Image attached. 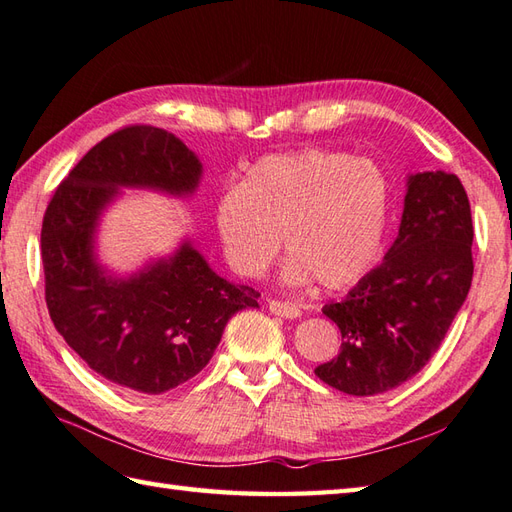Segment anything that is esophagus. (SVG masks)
<instances>
[{
	"label": "esophagus",
	"instance_id": "34e87169",
	"mask_svg": "<svg viewBox=\"0 0 512 512\" xmlns=\"http://www.w3.org/2000/svg\"><path fill=\"white\" fill-rule=\"evenodd\" d=\"M269 311L280 317H287V320H293V317H300L302 309L293 302H282V300H269Z\"/></svg>",
	"mask_w": 512,
	"mask_h": 512
}]
</instances>
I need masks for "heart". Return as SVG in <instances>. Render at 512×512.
<instances>
[{"label": "heart", "mask_w": 512, "mask_h": 512, "mask_svg": "<svg viewBox=\"0 0 512 512\" xmlns=\"http://www.w3.org/2000/svg\"><path fill=\"white\" fill-rule=\"evenodd\" d=\"M388 173L366 157L333 149L269 155L214 201V230L238 276L258 278L274 263L280 238L291 256L285 276L342 291L379 260L390 219Z\"/></svg>", "instance_id": "1"}]
</instances>
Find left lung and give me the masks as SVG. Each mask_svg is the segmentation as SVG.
I'll return each instance as SVG.
<instances>
[{"label": "left lung", "instance_id": "left-lung-1", "mask_svg": "<svg viewBox=\"0 0 512 512\" xmlns=\"http://www.w3.org/2000/svg\"><path fill=\"white\" fill-rule=\"evenodd\" d=\"M473 221L467 190L442 170L407 181L403 219L383 263L322 313L342 348L317 379L352 394H383L436 355L473 280Z\"/></svg>", "mask_w": 512, "mask_h": 512}]
</instances>
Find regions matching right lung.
Listing matches in <instances>:
<instances>
[{"instance_id":"1","label":"right lung","mask_w":512,"mask_h":512,"mask_svg":"<svg viewBox=\"0 0 512 512\" xmlns=\"http://www.w3.org/2000/svg\"><path fill=\"white\" fill-rule=\"evenodd\" d=\"M199 175V160L173 133L131 124L87 151L45 208L41 260L52 322L89 368L120 388L160 394L186 383L208 366L230 317L258 306L256 289L214 274L188 243L129 280L94 263V225L118 186L186 195Z\"/></svg>"}]
</instances>
